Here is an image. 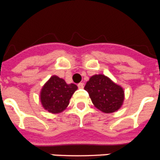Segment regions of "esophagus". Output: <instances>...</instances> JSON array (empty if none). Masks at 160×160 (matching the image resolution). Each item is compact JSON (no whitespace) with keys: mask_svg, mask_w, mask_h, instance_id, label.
Here are the masks:
<instances>
[{"mask_svg":"<svg viewBox=\"0 0 160 160\" xmlns=\"http://www.w3.org/2000/svg\"><path fill=\"white\" fill-rule=\"evenodd\" d=\"M78 87L79 89H82L83 87H84V83H82V82L78 83Z\"/></svg>","mask_w":160,"mask_h":160,"instance_id":"obj_1","label":"esophagus"}]
</instances>
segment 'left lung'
Here are the masks:
<instances>
[{"instance_id":"8db88e82","label":"left lung","mask_w":160,"mask_h":160,"mask_svg":"<svg viewBox=\"0 0 160 160\" xmlns=\"http://www.w3.org/2000/svg\"><path fill=\"white\" fill-rule=\"evenodd\" d=\"M84 89L94 107L106 114L118 111L123 103V89L104 74L90 77Z\"/></svg>"}]
</instances>
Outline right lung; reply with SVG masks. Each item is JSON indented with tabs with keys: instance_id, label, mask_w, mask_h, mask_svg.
<instances>
[{
	"instance_id": "right-lung-1",
	"label": "right lung",
	"mask_w": 160,
	"mask_h": 160,
	"mask_svg": "<svg viewBox=\"0 0 160 160\" xmlns=\"http://www.w3.org/2000/svg\"><path fill=\"white\" fill-rule=\"evenodd\" d=\"M77 89L75 84H67L64 79L56 75L52 76L41 90L42 107L53 114L61 113L68 107L70 99Z\"/></svg>"
}]
</instances>
